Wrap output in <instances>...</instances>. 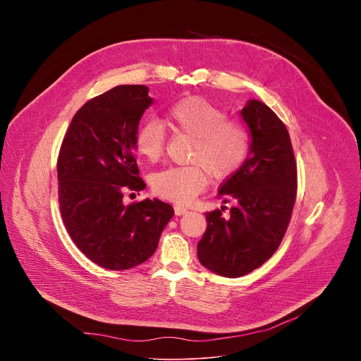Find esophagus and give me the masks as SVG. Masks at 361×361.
<instances>
[{
	"label": "esophagus",
	"instance_id": "obj_1",
	"mask_svg": "<svg viewBox=\"0 0 361 361\" xmlns=\"http://www.w3.org/2000/svg\"><path fill=\"white\" fill-rule=\"evenodd\" d=\"M174 213H176V216H181V214L187 213V209L183 207V205H174Z\"/></svg>",
	"mask_w": 361,
	"mask_h": 361
}]
</instances>
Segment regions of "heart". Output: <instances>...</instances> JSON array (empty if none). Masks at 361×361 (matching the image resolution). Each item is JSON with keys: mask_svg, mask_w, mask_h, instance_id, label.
I'll list each match as a JSON object with an SVG mask.
<instances>
[{"mask_svg": "<svg viewBox=\"0 0 361 361\" xmlns=\"http://www.w3.org/2000/svg\"><path fill=\"white\" fill-rule=\"evenodd\" d=\"M167 126L178 134L192 137L188 166H173L152 176L157 195L187 204L207 185V173L217 180L234 174L248 156L251 133L245 123L228 118L226 109L202 97H185L167 110ZM134 147L148 163L159 161L166 151L161 123L148 120L134 134Z\"/></svg>", "mask_w": 361, "mask_h": 361, "instance_id": "b5f03b06", "label": "heart"}]
</instances>
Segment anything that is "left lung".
I'll return each mask as SVG.
<instances>
[{"instance_id":"1","label":"left lung","mask_w":361,"mask_h":361,"mask_svg":"<svg viewBox=\"0 0 361 361\" xmlns=\"http://www.w3.org/2000/svg\"><path fill=\"white\" fill-rule=\"evenodd\" d=\"M241 116L251 131L250 154L219 190L234 207L205 213L207 228L197 244L200 263L235 279L263 266L277 251L297 195V163L284 123L264 102L250 99Z\"/></svg>"}]
</instances>
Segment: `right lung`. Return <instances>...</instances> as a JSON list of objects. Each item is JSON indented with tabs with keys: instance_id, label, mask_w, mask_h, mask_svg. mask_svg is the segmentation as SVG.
Returning a JSON list of instances; mask_svg holds the SVG:
<instances>
[{
	"instance_id": "add662e5",
	"label": "right lung",
	"mask_w": 361,
	"mask_h": 361,
	"mask_svg": "<svg viewBox=\"0 0 361 361\" xmlns=\"http://www.w3.org/2000/svg\"><path fill=\"white\" fill-rule=\"evenodd\" d=\"M152 99L145 85H118L75 113L59 159V204L63 223L78 250L97 266L128 270L156 251L174 216L154 200L124 205V194L141 191L134 134Z\"/></svg>"
}]
</instances>
